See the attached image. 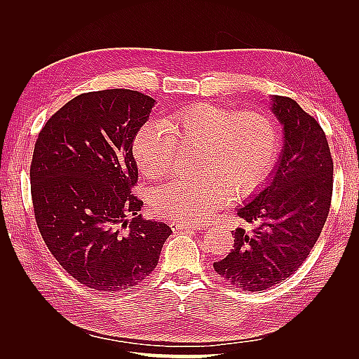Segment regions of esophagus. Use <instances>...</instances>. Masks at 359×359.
<instances>
[{
    "label": "esophagus",
    "mask_w": 359,
    "mask_h": 359,
    "mask_svg": "<svg viewBox=\"0 0 359 359\" xmlns=\"http://www.w3.org/2000/svg\"><path fill=\"white\" fill-rule=\"evenodd\" d=\"M172 231H203L205 226L202 224H189V223H181V222H172L170 224Z\"/></svg>",
    "instance_id": "esophagus-1"
}]
</instances>
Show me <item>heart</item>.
<instances>
[{
	"instance_id": "obj_1",
	"label": "heart",
	"mask_w": 359,
	"mask_h": 359,
	"mask_svg": "<svg viewBox=\"0 0 359 359\" xmlns=\"http://www.w3.org/2000/svg\"><path fill=\"white\" fill-rule=\"evenodd\" d=\"M201 148L194 178L170 181L151 193L157 215L172 222L201 223L236 196H247L262 184L274 165L278 135L274 123L259 111H235L194 103L165 123L139 128L133 156L149 178L172 170L180 149Z\"/></svg>"
}]
</instances>
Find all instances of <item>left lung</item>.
<instances>
[{
  "instance_id": "obj_1",
  "label": "left lung",
  "mask_w": 359,
  "mask_h": 359,
  "mask_svg": "<svg viewBox=\"0 0 359 359\" xmlns=\"http://www.w3.org/2000/svg\"><path fill=\"white\" fill-rule=\"evenodd\" d=\"M273 112L285 128V147L266 187L238 215L233 248L214 262L215 273L245 292L265 290L304 264L328 219L334 163L320 124L285 95H274Z\"/></svg>"
}]
</instances>
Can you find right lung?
Wrapping results in <instances>:
<instances>
[{
    "label": "right lung",
    "mask_w": 359,
    "mask_h": 359,
    "mask_svg": "<svg viewBox=\"0 0 359 359\" xmlns=\"http://www.w3.org/2000/svg\"><path fill=\"white\" fill-rule=\"evenodd\" d=\"M154 102L121 88L83 93L36 140L29 180L40 235L64 271L95 290L140 283L172 233L163 222L142 219L144 202L132 193L133 142Z\"/></svg>",
    "instance_id": "right-lung-1"
}]
</instances>
